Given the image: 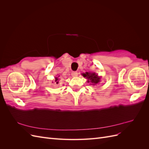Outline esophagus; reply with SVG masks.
I'll use <instances>...</instances> for the list:
<instances>
[{
    "label": "esophagus",
    "instance_id": "1",
    "mask_svg": "<svg viewBox=\"0 0 149 149\" xmlns=\"http://www.w3.org/2000/svg\"><path fill=\"white\" fill-rule=\"evenodd\" d=\"M78 73L77 71H73L71 73V75H72V76H73V77H76V76H78Z\"/></svg>",
    "mask_w": 149,
    "mask_h": 149
}]
</instances>
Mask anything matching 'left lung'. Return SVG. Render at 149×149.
<instances>
[{
    "label": "left lung",
    "mask_w": 149,
    "mask_h": 149,
    "mask_svg": "<svg viewBox=\"0 0 149 149\" xmlns=\"http://www.w3.org/2000/svg\"><path fill=\"white\" fill-rule=\"evenodd\" d=\"M82 74L84 77L88 79V82L93 86H96L97 83L100 82V78L98 77L97 75H96L94 73H91L86 72V73H83Z\"/></svg>",
    "instance_id": "obj_1"
}]
</instances>
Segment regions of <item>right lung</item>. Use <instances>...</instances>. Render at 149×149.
<instances>
[{"mask_svg": "<svg viewBox=\"0 0 149 149\" xmlns=\"http://www.w3.org/2000/svg\"><path fill=\"white\" fill-rule=\"evenodd\" d=\"M55 79H56V80H55V81L56 82V84H58V81H58V78H56Z\"/></svg>", "mask_w": 149, "mask_h": 149, "instance_id": "1", "label": "right lung"}]
</instances>
